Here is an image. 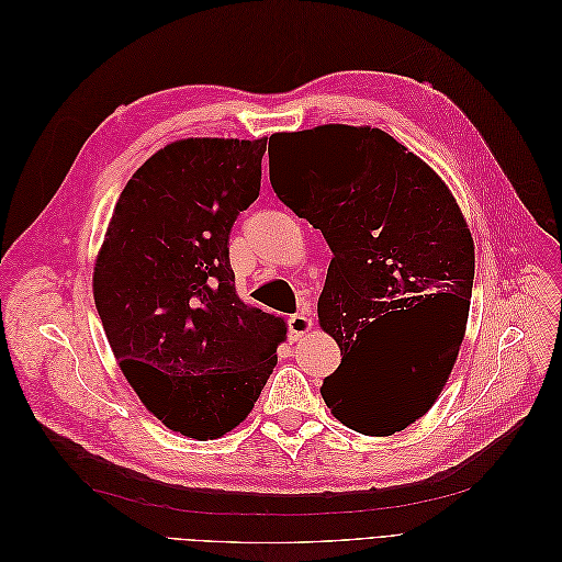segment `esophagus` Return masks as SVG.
<instances>
[{
	"mask_svg": "<svg viewBox=\"0 0 562 562\" xmlns=\"http://www.w3.org/2000/svg\"><path fill=\"white\" fill-rule=\"evenodd\" d=\"M313 329V319L304 313H295L288 317V334L292 340H300L302 336H306Z\"/></svg>",
	"mask_w": 562,
	"mask_h": 562,
	"instance_id": "esophagus-1",
	"label": "esophagus"
}]
</instances>
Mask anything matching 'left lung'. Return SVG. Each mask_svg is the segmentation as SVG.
Listing matches in <instances>:
<instances>
[{
    "instance_id": "left-lung-1",
    "label": "left lung",
    "mask_w": 562,
    "mask_h": 562,
    "mask_svg": "<svg viewBox=\"0 0 562 562\" xmlns=\"http://www.w3.org/2000/svg\"><path fill=\"white\" fill-rule=\"evenodd\" d=\"M272 142V139H270ZM288 167L270 180L334 254L317 317L342 361L325 378L331 414L361 435L389 437L430 409L456 366L473 288V237L446 182L380 127L277 132ZM393 316L394 363L361 390L344 370L360 334Z\"/></svg>"
}]
</instances>
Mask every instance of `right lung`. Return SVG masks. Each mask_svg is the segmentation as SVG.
Segmentation results:
<instances>
[{
	"instance_id": "1",
	"label": "right lung",
	"mask_w": 562,
	"mask_h": 562,
	"mask_svg": "<svg viewBox=\"0 0 562 562\" xmlns=\"http://www.w3.org/2000/svg\"><path fill=\"white\" fill-rule=\"evenodd\" d=\"M267 139H180L121 192L93 297L130 386L169 430L217 439L277 366L285 323L235 292L228 235L260 192Z\"/></svg>"
}]
</instances>
